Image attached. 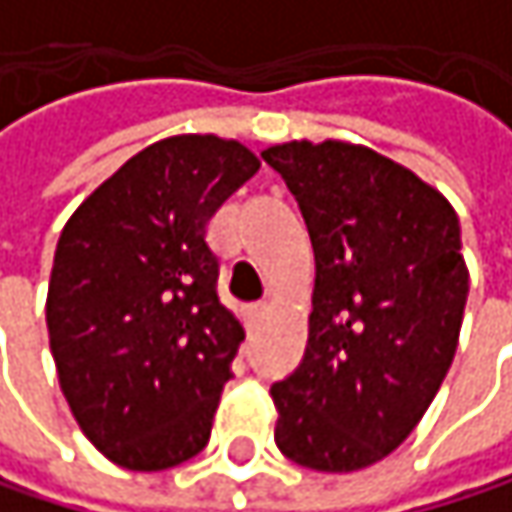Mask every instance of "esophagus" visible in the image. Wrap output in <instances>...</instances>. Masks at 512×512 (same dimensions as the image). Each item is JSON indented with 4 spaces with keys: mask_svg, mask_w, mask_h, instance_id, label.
Here are the masks:
<instances>
[{
    "mask_svg": "<svg viewBox=\"0 0 512 512\" xmlns=\"http://www.w3.org/2000/svg\"><path fill=\"white\" fill-rule=\"evenodd\" d=\"M263 317H266V305H263V302H252V305H246V323H249V329H255Z\"/></svg>",
    "mask_w": 512,
    "mask_h": 512,
    "instance_id": "34e87169",
    "label": "esophagus"
}]
</instances>
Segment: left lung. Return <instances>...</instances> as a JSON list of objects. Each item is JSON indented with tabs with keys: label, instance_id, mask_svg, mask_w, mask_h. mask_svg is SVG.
<instances>
[{
	"label": "left lung",
	"instance_id": "1",
	"mask_svg": "<svg viewBox=\"0 0 512 512\" xmlns=\"http://www.w3.org/2000/svg\"><path fill=\"white\" fill-rule=\"evenodd\" d=\"M314 246V311L299 367L269 388L275 445L314 471L388 457L424 418L468 299L460 219L400 162L347 142L263 151Z\"/></svg>",
	"mask_w": 512,
	"mask_h": 512
}]
</instances>
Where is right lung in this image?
<instances>
[{
  "label": "right lung",
  "mask_w": 512,
  "mask_h": 512,
  "mask_svg": "<svg viewBox=\"0 0 512 512\" xmlns=\"http://www.w3.org/2000/svg\"><path fill=\"white\" fill-rule=\"evenodd\" d=\"M257 168L231 139H162L58 237L47 293L58 382L88 442L121 468H174L210 442L246 332L219 299L207 222Z\"/></svg>",
  "instance_id": "obj_1"
}]
</instances>
